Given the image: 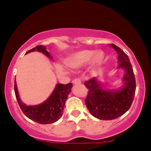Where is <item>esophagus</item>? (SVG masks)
<instances>
[{
	"mask_svg": "<svg viewBox=\"0 0 151 151\" xmlns=\"http://www.w3.org/2000/svg\"><path fill=\"white\" fill-rule=\"evenodd\" d=\"M72 82L74 85H80L81 83V80L80 78H74V80L72 81Z\"/></svg>",
	"mask_w": 151,
	"mask_h": 151,
	"instance_id": "1",
	"label": "esophagus"
}]
</instances>
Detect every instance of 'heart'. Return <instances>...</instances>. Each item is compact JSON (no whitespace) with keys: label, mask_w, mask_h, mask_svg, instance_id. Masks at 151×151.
<instances>
[{"label":"heart","mask_w":151,"mask_h":151,"mask_svg":"<svg viewBox=\"0 0 151 151\" xmlns=\"http://www.w3.org/2000/svg\"><path fill=\"white\" fill-rule=\"evenodd\" d=\"M104 58V53L102 51L92 50H85L75 53L68 60V63L71 67H80L93 59V64L98 66L101 64Z\"/></svg>","instance_id":"1"}]
</instances>
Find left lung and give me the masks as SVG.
<instances>
[{"label":"left lung","instance_id":"left-lung-1","mask_svg":"<svg viewBox=\"0 0 151 151\" xmlns=\"http://www.w3.org/2000/svg\"><path fill=\"white\" fill-rule=\"evenodd\" d=\"M111 46L118 53L119 67L125 69L123 88L119 90H105L96 77L85 82L88 89L85 105L93 116L101 120H112L126 113L132 104L136 90L135 77L129 57L114 44Z\"/></svg>","mask_w":151,"mask_h":151}]
</instances>
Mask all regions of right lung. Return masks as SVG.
Listing matches in <instances>:
<instances>
[{"label": "right lung", "instance_id": "right-lung-1", "mask_svg": "<svg viewBox=\"0 0 151 151\" xmlns=\"http://www.w3.org/2000/svg\"><path fill=\"white\" fill-rule=\"evenodd\" d=\"M35 50L41 52L50 58V54L43 45H37L34 48L28 50L26 53H29L30 52L35 51ZM71 88H72L71 83H68L66 85L58 84L51 96L49 97L46 101L37 106H27L24 104L20 100L16 81L14 82L15 96L22 112L31 120L42 124L54 123L61 118L63 114L65 102L67 99L68 95L71 92Z\"/></svg>", "mask_w": 151, "mask_h": 151}]
</instances>
